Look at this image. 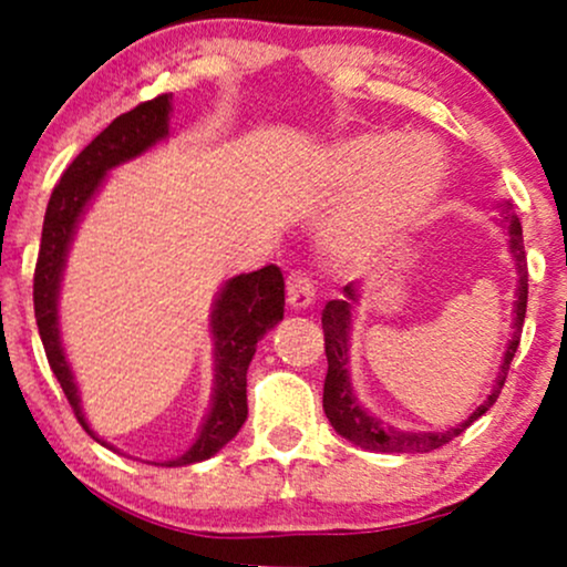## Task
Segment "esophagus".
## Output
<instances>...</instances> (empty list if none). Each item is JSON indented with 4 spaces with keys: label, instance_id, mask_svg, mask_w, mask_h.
<instances>
[{
    "label": "esophagus",
    "instance_id": "1",
    "mask_svg": "<svg viewBox=\"0 0 567 567\" xmlns=\"http://www.w3.org/2000/svg\"><path fill=\"white\" fill-rule=\"evenodd\" d=\"M315 296H317V288L309 271H296V275H290L288 279L290 306H296V309H306V306H311V301H315Z\"/></svg>",
    "mask_w": 567,
    "mask_h": 567
}]
</instances>
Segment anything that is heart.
I'll list each match as a JSON object with an SVG mask.
<instances>
[{
  "mask_svg": "<svg viewBox=\"0 0 567 567\" xmlns=\"http://www.w3.org/2000/svg\"><path fill=\"white\" fill-rule=\"evenodd\" d=\"M445 159L426 135L362 133L343 141L324 167V188L347 199L324 231L338 261L365 264L410 234L440 197Z\"/></svg>",
  "mask_w": 567,
  "mask_h": 567,
  "instance_id": "obj_1",
  "label": "heart"
}]
</instances>
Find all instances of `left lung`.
<instances>
[{
	"mask_svg": "<svg viewBox=\"0 0 567 567\" xmlns=\"http://www.w3.org/2000/svg\"><path fill=\"white\" fill-rule=\"evenodd\" d=\"M501 218H504L506 231H509L512 243V256L517 261L519 271V285H517V303H514V336L506 347V357L501 362V373L496 383H493L487 400L480 405L464 424L447 432H394V429L381 426L373 415H368L360 408V402L351 394L349 383V322H351V301L357 298L354 282L347 285L343 292L347 298L343 301H328L322 309V333H324V357H328V375H324V392H322V408L328 421L341 437L354 442V445L365 447V451H379V453H429L437 451V447L447 445L453 437H458L466 426H472V421H477L480 415L487 413L493 408V402L498 400L501 389L506 383V373L514 360V351L519 347V333H523L525 322V309H528V261H525V247H523V226L519 218L514 216V207L506 202L501 207Z\"/></svg>",
	"mask_w": 567,
	"mask_h": 567,
	"instance_id": "1",
	"label": "left lung"
}]
</instances>
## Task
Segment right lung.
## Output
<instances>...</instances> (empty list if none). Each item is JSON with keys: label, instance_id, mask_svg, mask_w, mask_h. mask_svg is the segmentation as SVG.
<instances>
[{"label": "right lung", "instance_id": "right-lung-1", "mask_svg": "<svg viewBox=\"0 0 567 567\" xmlns=\"http://www.w3.org/2000/svg\"><path fill=\"white\" fill-rule=\"evenodd\" d=\"M171 93H162L152 101H143L130 112L95 135L87 146L76 154V159L63 171L53 194H50L48 213H44L42 245L34 269V317L39 336H42L44 354L53 368L63 394H66L76 421L84 432L95 440L93 429L84 421L80 408L74 375H71L66 357H63L61 336H58V285H61L63 261L80 220L84 205L101 186L103 175L120 162H127L146 152L148 146L167 135V116H171ZM285 315V279L279 266L269 264L264 269L239 275L226 282L220 290L216 311H213V338H216V394L213 408L194 442L181 458L165 461V466H186L210 458L239 432L247 419V365L256 354V343L269 328ZM101 442V440H97Z\"/></svg>", "mask_w": 567, "mask_h": 567}]
</instances>
